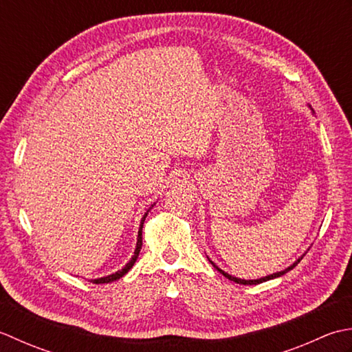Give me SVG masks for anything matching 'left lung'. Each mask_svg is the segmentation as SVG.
I'll return each instance as SVG.
<instances>
[{
  "label": "left lung",
  "mask_w": 352,
  "mask_h": 352,
  "mask_svg": "<svg viewBox=\"0 0 352 352\" xmlns=\"http://www.w3.org/2000/svg\"><path fill=\"white\" fill-rule=\"evenodd\" d=\"M304 256V255H302ZM302 256L300 258H298V260L292 264V266H289L287 269H284V270H281V272H276V274H274V275H267V276H264V278H260V279H241V278H235V276H232V275H229V274H226V272H223L221 269H219L216 264H214L211 260H210V263L212 264L214 267H216L221 275H223L225 278H228V279H231V281H234V283H236V284H243V285H254V284H261V283H266V281H269V279H274V278H278V276H283L284 274H287V272L289 270H292L293 267L295 266H298V263L302 260Z\"/></svg>",
  "instance_id": "left-lung-1"
}]
</instances>
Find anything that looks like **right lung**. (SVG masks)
<instances>
[{"mask_svg": "<svg viewBox=\"0 0 352 352\" xmlns=\"http://www.w3.org/2000/svg\"><path fill=\"white\" fill-rule=\"evenodd\" d=\"M152 206H153V205H152ZM147 214H148V211L144 214V217L141 219V225H140V231H138V239H136L135 252H133L132 258H131V260H129V263L126 264V266H124L123 269H121V270L116 272V274H112V275H107V276H103V278H97V279H91V283H94V284H107V283L117 281V279H120L121 276H124V275L127 274V272L132 269V266H133L135 261H136V258H138V255H140L141 246H142V225H144V220H146V217H147Z\"/></svg>", "mask_w": 352, "mask_h": 352, "instance_id": "right-lung-1", "label": "right lung"}]
</instances>
